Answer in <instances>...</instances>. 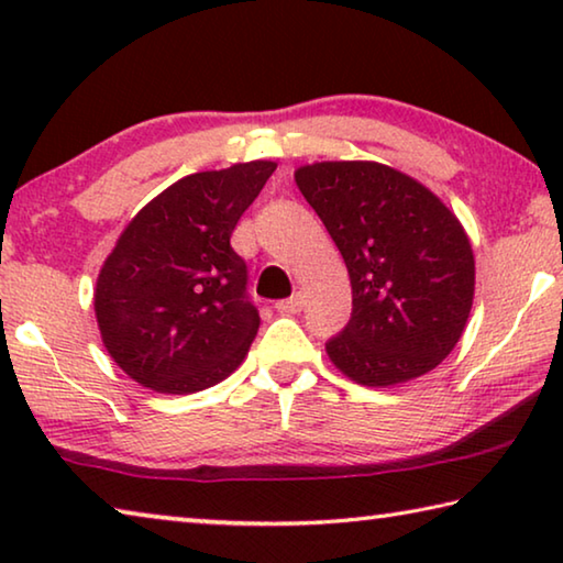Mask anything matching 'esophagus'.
Segmentation results:
<instances>
[{"label": "esophagus", "instance_id": "34e87169", "mask_svg": "<svg viewBox=\"0 0 563 563\" xmlns=\"http://www.w3.org/2000/svg\"><path fill=\"white\" fill-rule=\"evenodd\" d=\"M302 305H305L302 295H300V292H295L292 298H288V300H278V302H275V310H278L280 316H295V312H300V310H302Z\"/></svg>", "mask_w": 563, "mask_h": 563}]
</instances>
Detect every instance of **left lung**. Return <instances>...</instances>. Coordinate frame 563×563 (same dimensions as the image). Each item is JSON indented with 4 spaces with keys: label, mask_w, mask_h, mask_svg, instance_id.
Wrapping results in <instances>:
<instances>
[{
    "label": "left lung",
    "mask_w": 563,
    "mask_h": 563,
    "mask_svg": "<svg viewBox=\"0 0 563 563\" xmlns=\"http://www.w3.org/2000/svg\"><path fill=\"white\" fill-rule=\"evenodd\" d=\"M352 285V316L325 350L367 387L427 375L462 338L474 255L456 216L430 188L375 161H322L295 170Z\"/></svg>",
    "instance_id": "1"
}]
</instances>
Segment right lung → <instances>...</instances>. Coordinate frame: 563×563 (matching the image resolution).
Segmentation results:
<instances>
[{
	"mask_svg": "<svg viewBox=\"0 0 563 563\" xmlns=\"http://www.w3.org/2000/svg\"><path fill=\"white\" fill-rule=\"evenodd\" d=\"M273 161L190 174L146 203L103 263L93 310L103 347L139 385L186 395L221 383L258 332L231 235Z\"/></svg>",
	"mask_w": 563,
	"mask_h": 563,
	"instance_id": "add662e5",
	"label": "right lung"
}]
</instances>
